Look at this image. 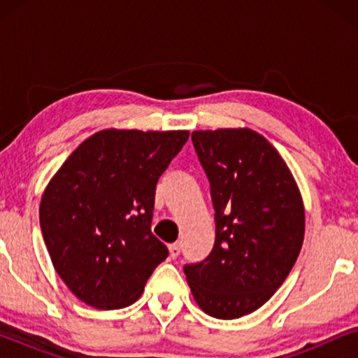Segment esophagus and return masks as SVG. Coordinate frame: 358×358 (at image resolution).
Here are the masks:
<instances>
[{
    "instance_id": "esophagus-1",
    "label": "esophagus",
    "mask_w": 358,
    "mask_h": 358,
    "mask_svg": "<svg viewBox=\"0 0 358 358\" xmlns=\"http://www.w3.org/2000/svg\"><path fill=\"white\" fill-rule=\"evenodd\" d=\"M180 254V243H174L169 246V256L176 259Z\"/></svg>"
}]
</instances>
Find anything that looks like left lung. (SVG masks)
I'll use <instances>...</instances> for the list:
<instances>
[{
    "label": "left lung",
    "mask_w": 358,
    "mask_h": 358,
    "mask_svg": "<svg viewBox=\"0 0 358 358\" xmlns=\"http://www.w3.org/2000/svg\"><path fill=\"white\" fill-rule=\"evenodd\" d=\"M192 143L210 182L215 244L184 273L207 315L234 320L261 308L295 266L305 208L285 161L257 131H192Z\"/></svg>",
    "instance_id": "8db88e82"
}]
</instances>
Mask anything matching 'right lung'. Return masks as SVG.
<instances>
[{
    "label": "right lung",
    "instance_id": "right-lung-1",
    "mask_svg": "<svg viewBox=\"0 0 358 358\" xmlns=\"http://www.w3.org/2000/svg\"><path fill=\"white\" fill-rule=\"evenodd\" d=\"M187 138V130H101L48 182L41 202L43 241L58 275L86 305H131L168 257L151 233L155 192Z\"/></svg>",
    "mask_w": 358,
    "mask_h": 358
}]
</instances>
